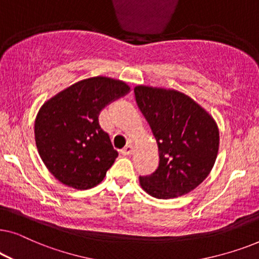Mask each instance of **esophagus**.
<instances>
[{
	"instance_id": "esophagus-1",
	"label": "esophagus",
	"mask_w": 259,
	"mask_h": 259,
	"mask_svg": "<svg viewBox=\"0 0 259 259\" xmlns=\"http://www.w3.org/2000/svg\"><path fill=\"white\" fill-rule=\"evenodd\" d=\"M132 152H133V146H132V145H126V146L123 147L122 150H121V153H122L123 155H130V154H132Z\"/></svg>"
}]
</instances>
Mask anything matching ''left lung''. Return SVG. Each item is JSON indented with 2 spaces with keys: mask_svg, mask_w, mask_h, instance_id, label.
<instances>
[{
  "mask_svg": "<svg viewBox=\"0 0 259 259\" xmlns=\"http://www.w3.org/2000/svg\"><path fill=\"white\" fill-rule=\"evenodd\" d=\"M134 94L159 150L158 168L151 176L139 177L141 187L158 199L191 192L214 165L219 147L217 123L178 91L137 86Z\"/></svg>",
  "mask_w": 259,
  "mask_h": 259,
  "instance_id": "left-lung-1",
  "label": "left lung"
}]
</instances>
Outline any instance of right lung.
Returning <instances> with one entry per match:
<instances>
[{
	"label": "right lung",
	"instance_id": "obj_1",
	"mask_svg": "<svg viewBox=\"0 0 259 259\" xmlns=\"http://www.w3.org/2000/svg\"><path fill=\"white\" fill-rule=\"evenodd\" d=\"M131 88L95 76L79 81L45 102L35 120V141L46 167L59 182L88 190L104 180L118 157L99 115Z\"/></svg>",
	"mask_w": 259,
	"mask_h": 259
}]
</instances>
